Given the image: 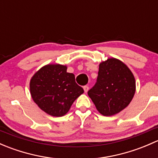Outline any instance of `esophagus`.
I'll list each match as a JSON object with an SVG mask.
<instances>
[{"mask_svg":"<svg viewBox=\"0 0 158 158\" xmlns=\"http://www.w3.org/2000/svg\"><path fill=\"white\" fill-rule=\"evenodd\" d=\"M83 89L84 91H85V92H87L89 91V86L88 85H85V86L83 87Z\"/></svg>","mask_w":158,"mask_h":158,"instance_id":"1","label":"esophagus"}]
</instances>
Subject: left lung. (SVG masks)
I'll return each instance as SVG.
<instances>
[{
  "instance_id": "left-lung-1",
  "label": "left lung",
  "mask_w": 158,
  "mask_h": 158,
  "mask_svg": "<svg viewBox=\"0 0 158 158\" xmlns=\"http://www.w3.org/2000/svg\"><path fill=\"white\" fill-rule=\"evenodd\" d=\"M135 92V79L128 66L114 58L99 64L98 77L89 96L105 116L120 112L128 106Z\"/></svg>"
}]
</instances>
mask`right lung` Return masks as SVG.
<instances>
[{
  "label": "right lung",
  "mask_w": 158,
  "mask_h": 158,
  "mask_svg": "<svg viewBox=\"0 0 158 158\" xmlns=\"http://www.w3.org/2000/svg\"><path fill=\"white\" fill-rule=\"evenodd\" d=\"M66 69L63 65H47L36 72L30 80L32 98L49 115L66 114L75 100L84 92L76 82L74 74Z\"/></svg>",
  "instance_id": "right-lung-1"
}]
</instances>
